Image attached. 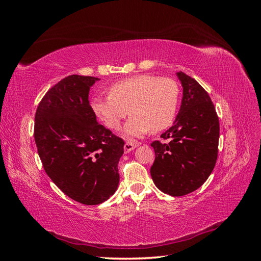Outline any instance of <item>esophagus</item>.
Returning a JSON list of instances; mask_svg holds the SVG:
<instances>
[{"instance_id":"1","label":"esophagus","mask_w":261,"mask_h":261,"mask_svg":"<svg viewBox=\"0 0 261 261\" xmlns=\"http://www.w3.org/2000/svg\"><path fill=\"white\" fill-rule=\"evenodd\" d=\"M139 146V143H133V142H125L123 148H124V152L125 153H129L131 152L132 150H135L136 147Z\"/></svg>"}]
</instances>
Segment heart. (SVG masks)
I'll return each mask as SVG.
<instances>
[{"instance_id":"b5f03b06","label":"heart","mask_w":261,"mask_h":261,"mask_svg":"<svg viewBox=\"0 0 261 261\" xmlns=\"http://www.w3.org/2000/svg\"><path fill=\"white\" fill-rule=\"evenodd\" d=\"M109 96L95 98L92 108L110 130L120 128L123 119L131 113L123 128V136L136 139L151 131H162L172 124L179 102V87L172 79L154 75H136L116 82L109 87Z\"/></svg>"}]
</instances>
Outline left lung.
<instances>
[{"label": "left lung", "mask_w": 261, "mask_h": 261, "mask_svg": "<svg viewBox=\"0 0 261 261\" xmlns=\"http://www.w3.org/2000/svg\"><path fill=\"white\" fill-rule=\"evenodd\" d=\"M182 86V99L174 124L151 146L155 161L152 179L161 191L181 197L197 190L212 173L218 159L219 118L209 94L184 72L176 73Z\"/></svg>", "instance_id": "left-lung-1"}]
</instances>
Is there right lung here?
<instances>
[{
    "mask_svg": "<svg viewBox=\"0 0 261 261\" xmlns=\"http://www.w3.org/2000/svg\"><path fill=\"white\" fill-rule=\"evenodd\" d=\"M94 76L70 75L39 102L34 137L44 172L66 196L87 205L102 203L119 185L123 140L99 124L88 94Z\"/></svg>",
    "mask_w": 261,
    "mask_h": 261,
    "instance_id": "1",
    "label": "right lung"
}]
</instances>
